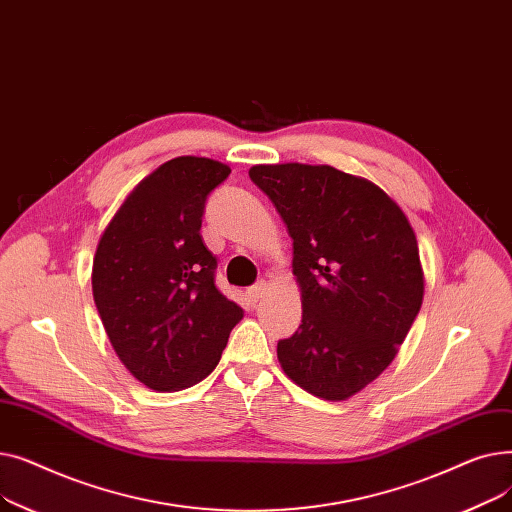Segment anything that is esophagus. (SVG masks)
Segmentation results:
<instances>
[{"label": "esophagus", "mask_w": 512, "mask_h": 512, "mask_svg": "<svg viewBox=\"0 0 512 512\" xmlns=\"http://www.w3.org/2000/svg\"><path fill=\"white\" fill-rule=\"evenodd\" d=\"M265 290H267V282H265V280H261V282H257L255 286H251V288H249V297H251V301H255V303H257V301L263 297V292H265Z\"/></svg>", "instance_id": "esophagus-1"}]
</instances>
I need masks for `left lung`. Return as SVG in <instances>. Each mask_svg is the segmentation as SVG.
Segmentation results:
<instances>
[{
	"label": "left lung",
	"instance_id": "1",
	"mask_svg": "<svg viewBox=\"0 0 512 512\" xmlns=\"http://www.w3.org/2000/svg\"><path fill=\"white\" fill-rule=\"evenodd\" d=\"M292 238L303 321L278 342L288 378L324 400L361 392L392 363L423 303L409 218L378 184L332 166H253Z\"/></svg>",
	"mask_w": 512,
	"mask_h": 512
}]
</instances>
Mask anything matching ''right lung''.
<instances>
[{
    "label": "right lung",
    "mask_w": 512,
    "mask_h": 512,
    "mask_svg": "<svg viewBox=\"0 0 512 512\" xmlns=\"http://www.w3.org/2000/svg\"><path fill=\"white\" fill-rule=\"evenodd\" d=\"M230 168L182 155L132 188L93 257V299L118 359L155 392L205 380L242 309L213 284L201 236L207 195Z\"/></svg>",
    "instance_id": "right-lung-1"
}]
</instances>
